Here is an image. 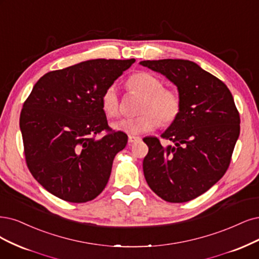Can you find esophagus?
Listing matches in <instances>:
<instances>
[{
  "mask_svg": "<svg viewBox=\"0 0 259 259\" xmlns=\"http://www.w3.org/2000/svg\"><path fill=\"white\" fill-rule=\"evenodd\" d=\"M139 141H141V138H139V137L129 136V138H128V143H129V144H133V143L139 142Z\"/></svg>",
  "mask_w": 259,
  "mask_h": 259,
  "instance_id": "1",
  "label": "esophagus"
}]
</instances>
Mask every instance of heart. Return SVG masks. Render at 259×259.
<instances>
[{
    "label": "heart",
    "instance_id": "b5f03b06",
    "mask_svg": "<svg viewBox=\"0 0 259 259\" xmlns=\"http://www.w3.org/2000/svg\"><path fill=\"white\" fill-rule=\"evenodd\" d=\"M127 88L144 96L138 110L141 114L113 123L115 130L128 135H141L156 129L160 123L169 126L180 116L183 111L180 95L173 90L164 89L163 82L157 75L146 71L137 72L127 81ZM101 109L108 118L119 115L120 103L115 86H109L101 95Z\"/></svg>",
    "mask_w": 259,
    "mask_h": 259
}]
</instances>
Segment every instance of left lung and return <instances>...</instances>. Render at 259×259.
I'll use <instances>...</instances> for the list:
<instances>
[{"mask_svg": "<svg viewBox=\"0 0 259 259\" xmlns=\"http://www.w3.org/2000/svg\"><path fill=\"white\" fill-rule=\"evenodd\" d=\"M164 74L183 100L178 119L161 136L174 143L163 147L145 138L148 154L143 170L149 188L169 203H186L221 179L231 164L240 133V116L227 86L191 61H143Z\"/></svg>", "mask_w": 259, "mask_h": 259, "instance_id": "left-lung-1", "label": "left lung"}]
</instances>
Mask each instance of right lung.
I'll list each match as a JSON object with an SVG mask.
<instances>
[{
  "mask_svg": "<svg viewBox=\"0 0 259 259\" xmlns=\"http://www.w3.org/2000/svg\"><path fill=\"white\" fill-rule=\"evenodd\" d=\"M135 62L86 61L48 72L34 85L20 114L24 156L33 177L51 194L86 203L107 186L128 137L109 127L101 95Z\"/></svg>",
  "mask_w": 259,
  "mask_h": 259,
  "instance_id": "right-lung-1",
  "label": "right lung"
}]
</instances>
